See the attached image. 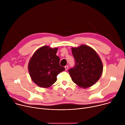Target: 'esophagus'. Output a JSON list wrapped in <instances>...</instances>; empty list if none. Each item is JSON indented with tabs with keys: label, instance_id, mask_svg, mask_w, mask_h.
I'll use <instances>...</instances> for the list:
<instances>
[{
	"label": "esophagus",
	"instance_id": "obj_1",
	"mask_svg": "<svg viewBox=\"0 0 125 125\" xmlns=\"http://www.w3.org/2000/svg\"><path fill=\"white\" fill-rule=\"evenodd\" d=\"M65 70L67 71L68 70V66H67V65L65 66Z\"/></svg>",
	"mask_w": 125,
	"mask_h": 125
}]
</instances>
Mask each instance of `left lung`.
Instances as JSON below:
<instances>
[{"label":"left lung","mask_w":125,"mask_h":125,"mask_svg":"<svg viewBox=\"0 0 125 125\" xmlns=\"http://www.w3.org/2000/svg\"><path fill=\"white\" fill-rule=\"evenodd\" d=\"M75 66L68 70L72 80L80 87L93 86L100 78L103 66L100 57L91 47L82 45L71 49Z\"/></svg>","instance_id":"obj_1"}]
</instances>
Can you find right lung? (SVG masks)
<instances>
[{"instance_id":"right-lung-1","label":"right lung","mask_w":125,"mask_h":125,"mask_svg":"<svg viewBox=\"0 0 125 125\" xmlns=\"http://www.w3.org/2000/svg\"><path fill=\"white\" fill-rule=\"evenodd\" d=\"M57 48L44 46L37 49L30 58L28 69L32 80L37 86L48 88L56 81L57 76L65 70L59 64L56 55Z\"/></svg>"}]
</instances>
